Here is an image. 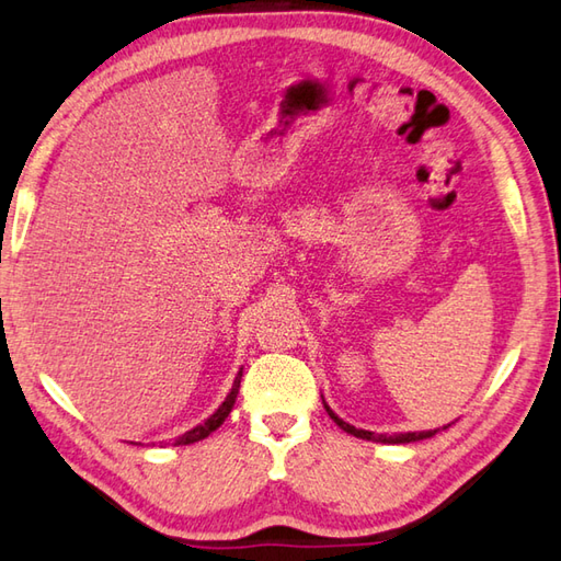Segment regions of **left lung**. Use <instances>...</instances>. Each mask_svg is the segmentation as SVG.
<instances>
[{"mask_svg": "<svg viewBox=\"0 0 561 561\" xmlns=\"http://www.w3.org/2000/svg\"><path fill=\"white\" fill-rule=\"evenodd\" d=\"M325 405V411H328V415H331V419L337 423V427H343L345 433H350V435H355V437H362V440H371V443H383V445H405V443H419V440H425V437H433L437 431H440V427H437V431H421V433H393V435H377V433H371V431H362V427H355V425H350V423H345L343 419H337V415L331 411V405L328 403H323ZM447 427V425H445Z\"/></svg>", "mask_w": 561, "mask_h": 561, "instance_id": "left-lung-1", "label": "left lung"}]
</instances>
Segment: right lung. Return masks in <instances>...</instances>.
I'll return each instance as SVG.
<instances>
[{
  "instance_id": "1",
  "label": "right lung",
  "mask_w": 561,
  "mask_h": 561,
  "mask_svg": "<svg viewBox=\"0 0 561 561\" xmlns=\"http://www.w3.org/2000/svg\"><path fill=\"white\" fill-rule=\"evenodd\" d=\"M240 377H243V369L238 371V377H236V381H233V389H230V393L226 397V401L218 405L216 409V413L214 415H208V419L204 421V423H199L196 427H192V431H186L184 435H180L178 440H174V445H192V443H199V440H204V437H208L211 435L218 425H221L226 419H228V413L233 411V403H236V399H238V389H240Z\"/></svg>"
}]
</instances>
